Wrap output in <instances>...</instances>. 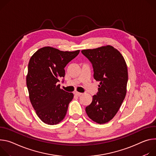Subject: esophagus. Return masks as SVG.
Segmentation results:
<instances>
[{
  "label": "esophagus",
  "instance_id": "34e87169",
  "mask_svg": "<svg viewBox=\"0 0 156 156\" xmlns=\"http://www.w3.org/2000/svg\"><path fill=\"white\" fill-rule=\"evenodd\" d=\"M74 94L75 95H77V96H80V95H81L82 94V93H80V92H77V91H75V92H74Z\"/></svg>",
  "mask_w": 156,
  "mask_h": 156
}]
</instances>
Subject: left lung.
I'll list each match as a JSON object with an SVG mask.
<instances>
[{"mask_svg":"<svg viewBox=\"0 0 156 156\" xmlns=\"http://www.w3.org/2000/svg\"><path fill=\"white\" fill-rule=\"evenodd\" d=\"M81 52L92 64L94 78L100 81L98 92L86 107V113L97 123H107L116 114L126 96L128 79L126 62L112 46Z\"/></svg>","mask_w":156,"mask_h":156,"instance_id":"obj_1","label":"left lung"}]
</instances>
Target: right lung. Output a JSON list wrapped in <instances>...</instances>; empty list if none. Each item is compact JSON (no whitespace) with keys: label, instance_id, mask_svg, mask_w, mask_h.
I'll list each match as a JSON object with an SVG mask.
<instances>
[{"label":"right lung","instance_id":"1","mask_svg":"<svg viewBox=\"0 0 156 156\" xmlns=\"http://www.w3.org/2000/svg\"><path fill=\"white\" fill-rule=\"evenodd\" d=\"M80 50L62 51L49 46L38 49L30 59L27 76L29 97L38 116L46 124L53 125L64 118L73 93L60 89L64 67Z\"/></svg>","mask_w":156,"mask_h":156}]
</instances>
